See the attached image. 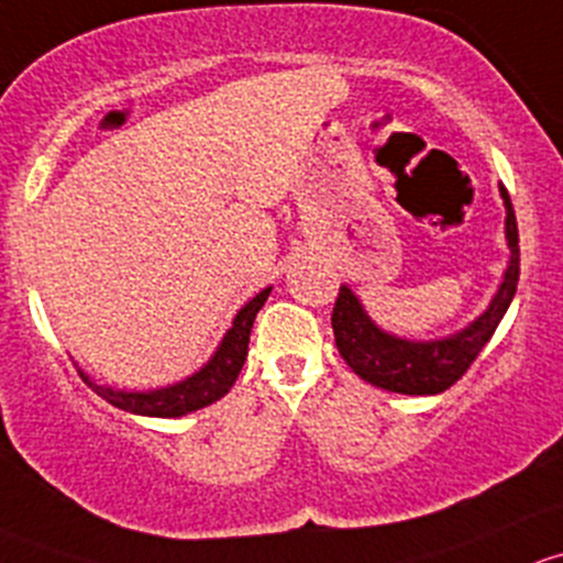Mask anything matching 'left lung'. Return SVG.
I'll list each match as a JSON object with an SVG mask.
<instances>
[{
	"mask_svg": "<svg viewBox=\"0 0 563 563\" xmlns=\"http://www.w3.org/2000/svg\"><path fill=\"white\" fill-rule=\"evenodd\" d=\"M498 192H501L504 208H507L504 235H507L509 246V265L488 309L457 333L433 341L398 339L371 320L357 295L346 284H341L330 322H333L335 346H339L341 357L361 379L390 393L437 396V393L453 387L466 374L468 366L477 361L483 346L496 333L501 317L507 314L520 276L518 222H515L512 200L504 187H498Z\"/></svg>",
	"mask_w": 563,
	"mask_h": 563,
	"instance_id": "1",
	"label": "left lung"
}]
</instances>
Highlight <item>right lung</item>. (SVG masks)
I'll return each mask as SVG.
<instances>
[{"mask_svg":"<svg viewBox=\"0 0 563 563\" xmlns=\"http://www.w3.org/2000/svg\"><path fill=\"white\" fill-rule=\"evenodd\" d=\"M268 295L271 287H265L263 292H257L246 306H243L239 314H235L233 328L224 333L222 344L213 352L211 361L197 371V374L187 376L184 382H176V385L170 387H159V390L126 393L97 385V382L89 379V374H84V371H80V376H84V382L97 393V396H102L108 404H113V407L132 411V415L181 417L195 409L208 407V404L219 401L224 393H230V387L239 379L243 361H246L249 355V333H252L254 317L263 309Z\"/></svg>","mask_w":563,"mask_h":563,"instance_id":"right-lung-1","label":"right lung"}]
</instances>
